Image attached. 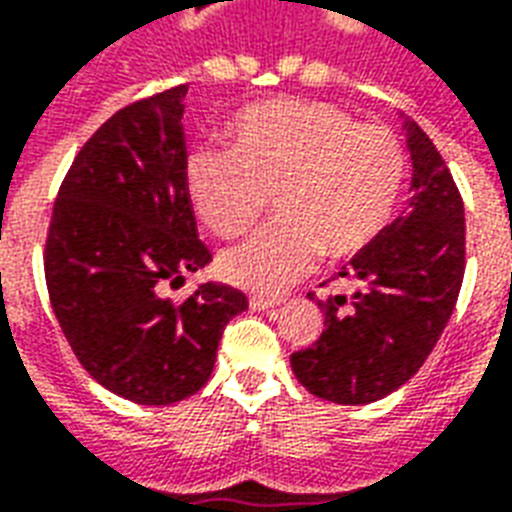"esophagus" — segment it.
Segmentation results:
<instances>
[{"label": "esophagus", "instance_id": "obj_1", "mask_svg": "<svg viewBox=\"0 0 512 512\" xmlns=\"http://www.w3.org/2000/svg\"><path fill=\"white\" fill-rule=\"evenodd\" d=\"M249 306L255 308V311H271V308L279 306V300L263 298V295H252V298H249Z\"/></svg>", "mask_w": 512, "mask_h": 512}]
</instances>
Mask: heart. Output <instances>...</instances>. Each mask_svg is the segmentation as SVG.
Here are the masks:
<instances>
[{
	"label": "heart",
	"mask_w": 512,
	"mask_h": 512,
	"mask_svg": "<svg viewBox=\"0 0 512 512\" xmlns=\"http://www.w3.org/2000/svg\"><path fill=\"white\" fill-rule=\"evenodd\" d=\"M233 150L187 155V193L201 220L236 236L273 195L276 222L220 255L236 287L273 295L314 265L362 255L392 222L403 195L405 147L384 126H357L325 101L249 104L230 123Z\"/></svg>",
	"instance_id": "obj_1"
}]
</instances>
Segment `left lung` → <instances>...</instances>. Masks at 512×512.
<instances>
[{
  "instance_id": "obj_1",
  "label": "left lung",
  "mask_w": 512,
  "mask_h": 512,
  "mask_svg": "<svg viewBox=\"0 0 512 512\" xmlns=\"http://www.w3.org/2000/svg\"><path fill=\"white\" fill-rule=\"evenodd\" d=\"M408 212L338 271L346 295L317 300L325 330L290 357L311 395L368 405L411 381L454 314L464 279V204L435 144L405 117Z\"/></svg>"
}]
</instances>
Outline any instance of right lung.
<instances>
[{
  "label": "right lung",
  "instance_id": "1",
  "mask_svg": "<svg viewBox=\"0 0 512 512\" xmlns=\"http://www.w3.org/2000/svg\"><path fill=\"white\" fill-rule=\"evenodd\" d=\"M187 85L134 101L77 152L45 244L50 306L77 360L104 389L171 405L209 381L222 330L247 311L230 284L185 303L158 295L212 263L195 233L182 131Z\"/></svg>",
  "mask_w": 512,
  "mask_h": 512
}]
</instances>
